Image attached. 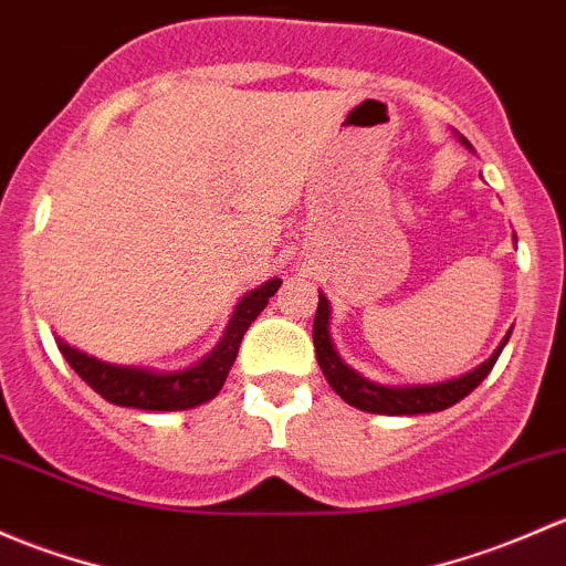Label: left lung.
Segmentation results:
<instances>
[{"mask_svg":"<svg viewBox=\"0 0 566 566\" xmlns=\"http://www.w3.org/2000/svg\"><path fill=\"white\" fill-rule=\"evenodd\" d=\"M465 147L471 149V144L463 136H458ZM510 340V332H506L504 340L499 343L496 352L488 357V363H482L480 368L460 378H450V381L439 384H406V387H389V384H376L370 378H365L363 373L348 368L340 359V354L335 352V343L329 337V302L324 294H318V307H316V322H313V346H316V359L318 368L329 381V387L346 400L348 406L359 411L370 413H389V417H406V413H433L444 411L450 406H455L458 400H463L465 395L474 392L482 384V378L493 370L496 365L501 348Z\"/></svg>","mask_w":566,"mask_h":566,"instance_id":"left-lung-1","label":"left lung"}]
</instances>
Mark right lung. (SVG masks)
Wrapping results in <instances>:
<instances>
[{
  "label": "right lung",
  "mask_w": 566,
  "mask_h": 566,
  "mask_svg": "<svg viewBox=\"0 0 566 566\" xmlns=\"http://www.w3.org/2000/svg\"><path fill=\"white\" fill-rule=\"evenodd\" d=\"M281 289V277H272L250 294H244L237 305L234 316L226 326L218 346L185 370H155V368H133V365H111L103 359L90 357L78 352L70 343L56 337L62 357L67 359L70 368L78 373L101 398L108 403L125 406V409L142 411H185L207 403L223 389L226 376L234 365L237 352H240L242 335L248 326L255 322L266 307L270 296Z\"/></svg>",
  "instance_id": "add662e5"
}]
</instances>
